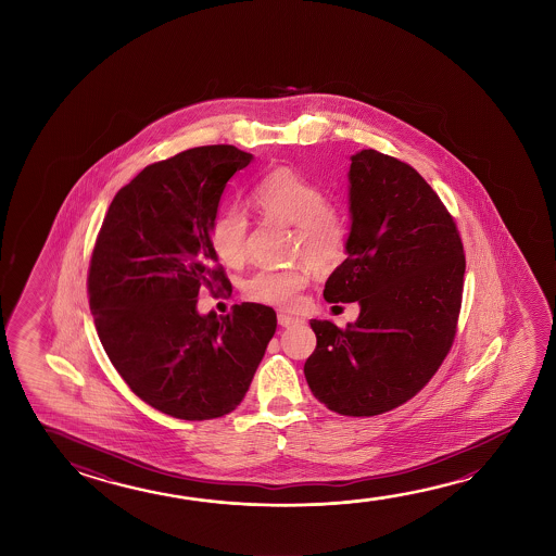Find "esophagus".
I'll return each instance as SVG.
<instances>
[{
  "label": "esophagus",
  "instance_id": "34e87169",
  "mask_svg": "<svg viewBox=\"0 0 556 556\" xmlns=\"http://www.w3.org/2000/svg\"><path fill=\"white\" fill-rule=\"evenodd\" d=\"M277 321H279V326H281V328H294V326H299V324H301V319L296 318V316L285 314V312H279Z\"/></svg>",
  "mask_w": 556,
  "mask_h": 556
}]
</instances>
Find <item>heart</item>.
<instances>
[{"instance_id": "1", "label": "heart", "mask_w": 556, "mask_h": 556, "mask_svg": "<svg viewBox=\"0 0 556 556\" xmlns=\"http://www.w3.org/2000/svg\"><path fill=\"white\" fill-rule=\"evenodd\" d=\"M252 201L267 217L294 227L296 252L309 264L329 267L341 260L345 252V227L329 211L328 195L318 184L281 166L255 182ZM247 232L244 211L238 207L220 211L210 230L211 247L220 262L228 265L242 262ZM306 282L308 274L302 267L260 269L244 282V292L252 301L291 308Z\"/></svg>"}]
</instances>
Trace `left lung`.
<instances>
[{
	"label": "left lung",
	"instance_id": "1",
	"mask_svg": "<svg viewBox=\"0 0 556 556\" xmlns=\"http://www.w3.org/2000/svg\"><path fill=\"white\" fill-rule=\"evenodd\" d=\"M346 260L328 302H358L345 329L312 319L318 345L304 376L314 397L349 417L400 407L446 358L462 308V238L434 190L409 164L374 149L349 168Z\"/></svg>",
	"mask_w": 556,
	"mask_h": 556
}]
</instances>
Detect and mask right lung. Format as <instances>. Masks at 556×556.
<instances>
[{
  "label": "right lung",
  "mask_w": 556,
  "mask_h": 556,
  "mask_svg": "<svg viewBox=\"0 0 556 556\" xmlns=\"http://www.w3.org/2000/svg\"><path fill=\"white\" fill-rule=\"evenodd\" d=\"M252 161L207 146L149 164L110 203L92 250L89 304L110 363L176 419L237 409L277 328L275 309L255 302L198 312L203 287L230 289L210 230L228 180Z\"/></svg>",
  "instance_id": "1"
}]
</instances>
